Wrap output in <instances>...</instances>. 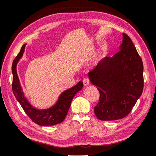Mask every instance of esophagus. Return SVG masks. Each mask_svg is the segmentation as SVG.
<instances>
[{
  "label": "esophagus",
  "instance_id": "1",
  "mask_svg": "<svg viewBox=\"0 0 156 156\" xmlns=\"http://www.w3.org/2000/svg\"><path fill=\"white\" fill-rule=\"evenodd\" d=\"M83 85L86 86L89 85V83H90V80H89L88 78L85 77V78H83Z\"/></svg>",
  "mask_w": 156,
  "mask_h": 156
}]
</instances>
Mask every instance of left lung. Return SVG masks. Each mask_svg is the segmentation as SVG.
<instances>
[{
	"instance_id": "obj_1",
	"label": "left lung",
	"mask_w": 156,
	"mask_h": 156,
	"mask_svg": "<svg viewBox=\"0 0 156 156\" xmlns=\"http://www.w3.org/2000/svg\"><path fill=\"white\" fill-rule=\"evenodd\" d=\"M122 34L120 50L113 57L104 58L88 73L90 82L99 92L94 111L100 120L128 115L144 88L142 58L129 36Z\"/></svg>"
}]
</instances>
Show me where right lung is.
I'll use <instances>...</instances> for the list:
<instances>
[{"label":"right lung","mask_w":156,"mask_h":156,"mask_svg":"<svg viewBox=\"0 0 156 156\" xmlns=\"http://www.w3.org/2000/svg\"><path fill=\"white\" fill-rule=\"evenodd\" d=\"M25 45L26 44L23 45L20 52L12 63V75H13V80H12V86L14 95L27 115H28L34 123L40 126H53V125L59 124L64 120L66 116L67 115L73 98L77 93V92L83 88V82L80 81L75 86L61 93L57 104L51 108L44 110L35 108L27 101L24 97L23 92L22 91V88L20 86L19 76L16 73L17 63L23 55Z\"/></svg>","instance_id":"obj_1"}]
</instances>
